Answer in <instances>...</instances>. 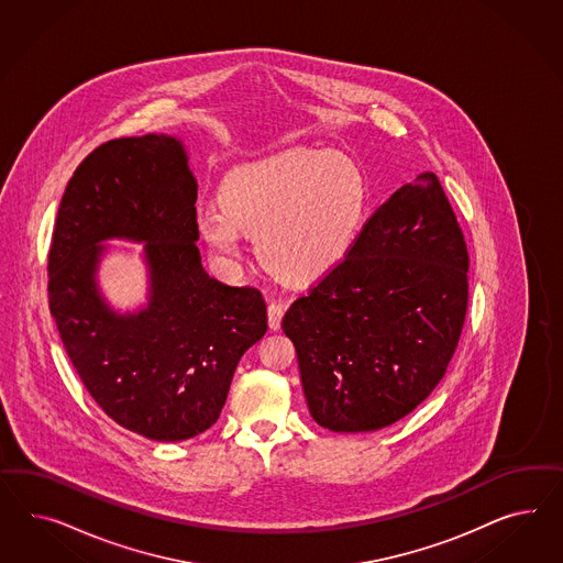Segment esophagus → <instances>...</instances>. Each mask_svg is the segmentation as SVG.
I'll use <instances>...</instances> for the list:
<instances>
[{
  "instance_id": "1",
  "label": "esophagus",
  "mask_w": 563,
  "mask_h": 563,
  "mask_svg": "<svg viewBox=\"0 0 563 563\" xmlns=\"http://www.w3.org/2000/svg\"><path fill=\"white\" fill-rule=\"evenodd\" d=\"M285 309H287V306L283 301H271L268 303V324H271L273 330L280 328V320L285 316Z\"/></svg>"
}]
</instances>
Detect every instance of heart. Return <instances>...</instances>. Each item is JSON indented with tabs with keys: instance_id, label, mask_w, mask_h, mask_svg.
Instances as JSON below:
<instances>
[{
	"instance_id": "1",
	"label": "heart",
	"mask_w": 563,
	"mask_h": 563,
	"mask_svg": "<svg viewBox=\"0 0 563 563\" xmlns=\"http://www.w3.org/2000/svg\"><path fill=\"white\" fill-rule=\"evenodd\" d=\"M361 170L339 154L289 151L231 173L221 206L198 212V231L212 252L238 262L243 233L280 276L311 283L349 254L365 214Z\"/></svg>"
}]
</instances>
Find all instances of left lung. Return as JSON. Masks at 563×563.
<instances>
[{"mask_svg":"<svg viewBox=\"0 0 563 563\" xmlns=\"http://www.w3.org/2000/svg\"><path fill=\"white\" fill-rule=\"evenodd\" d=\"M466 307V241L440 179L423 173L283 318L313 421L375 431L407 417L445 374Z\"/></svg>","mask_w":563,"mask_h":563,"instance_id":"left-lung-1","label":"left lung"}]
</instances>
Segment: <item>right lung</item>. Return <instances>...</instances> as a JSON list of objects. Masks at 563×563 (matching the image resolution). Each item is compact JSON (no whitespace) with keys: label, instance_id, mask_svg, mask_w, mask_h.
Listing matches in <instances>:
<instances>
[{"label":"right lung","instance_id":"1","mask_svg":"<svg viewBox=\"0 0 563 563\" xmlns=\"http://www.w3.org/2000/svg\"><path fill=\"white\" fill-rule=\"evenodd\" d=\"M198 184L170 136L115 137L74 170L53 227L49 311L88 394L118 426L181 442L214 426L241 355L268 330L256 287L205 273ZM147 241L150 309L115 317L93 289L102 238Z\"/></svg>","mask_w":563,"mask_h":563}]
</instances>
